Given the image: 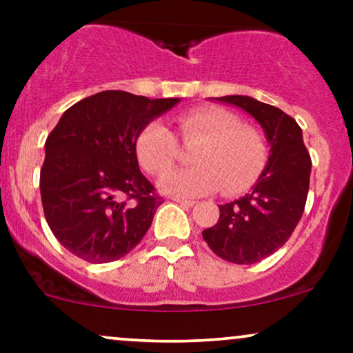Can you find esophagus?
<instances>
[{
    "instance_id": "esophagus-1",
    "label": "esophagus",
    "mask_w": 353,
    "mask_h": 353,
    "mask_svg": "<svg viewBox=\"0 0 353 353\" xmlns=\"http://www.w3.org/2000/svg\"><path fill=\"white\" fill-rule=\"evenodd\" d=\"M174 202H177V204L184 205V208H192L194 204H196V201H190V199H184V197H172Z\"/></svg>"
}]
</instances>
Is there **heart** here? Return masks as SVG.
Masks as SVG:
<instances>
[{"mask_svg": "<svg viewBox=\"0 0 353 353\" xmlns=\"http://www.w3.org/2000/svg\"><path fill=\"white\" fill-rule=\"evenodd\" d=\"M177 131L185 144H195L192 168L177 169L161 177L159 189L176 197H199L219 188L228 194L249 188L265 163V144L259 131L241 124L234 112L222 108H202L177 119ZM139 164L154 176L172 168L177 141L168 125L152 121L136 141Z\"/></svg>", "mask_w": 353, "mask_h": 353, "instance_id": "obj_1", "label": "heart"}]
</instances>
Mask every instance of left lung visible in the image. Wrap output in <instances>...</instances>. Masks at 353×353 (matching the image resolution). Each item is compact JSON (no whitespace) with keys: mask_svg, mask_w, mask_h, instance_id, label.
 I'll use <instances>...</instances> for the list:
<instances>
[{"mask_svg":"<svg viewBox=\"0 0 353 353\" xmlns=\"http://www.w3.org/2000/svg\"><path fill=\"white\" fill-rule=\"evenodd\" d=\"M210 101L241 108L264 129L269 159L245 196L219 205L216 225L202 230L208 245L224 261L255 264L289 241L309 194L312 161L294 117L250 96Z\"/></svg>","mask_w":353,"mask_h":353,"instance_id":"8db88e82","label":"left lung"}]
</instances>
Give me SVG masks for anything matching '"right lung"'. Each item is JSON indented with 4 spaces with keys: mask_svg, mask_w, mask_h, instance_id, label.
Instances as JSON below:
<instances>
[{
    "mask_svg": "<svg viewBox=\"0 0 353 353\" xmlns=\"http://www.w3.org/2000/svg\"><path fill=\"white\" fill-rule=\"evenodd\" d=\"M179 98L103 91L64 111L44 144V216L64 249L92 264L131 252L163 204L139 171L141 131Z\"/></svg>",
    "mask_w": 353,
    "mask_h": 353,
    "instance_id": "1",
    "label": "right lung"
}]
</instances>
